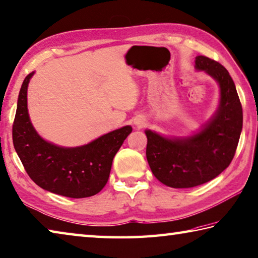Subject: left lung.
I'll use <instances>...</instances> for the list:
<instances>
[{
  "label": "left lung",
  "mask_w": 258,
  "mask_h": 258,
  "mask_svg": "<svg viewBox=\"0 0 258 258\" xmlns=\"http://www.w3.org/2000/svg\"><path fill=\"white\" fill-rule=\"evenodd\" d=\"M195 69L219 84L215 114L189 137L168 138L145 130L147 159L152 174L172 188L202 185L221 174L235 156L242 130L241 104L227 69L205 56H196Z\"/></svg>",
  "instance_id": "8db88e82"
}]
</instances>
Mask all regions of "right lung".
<instances>
[{
    "label": "right lung",
    "mask_w": 258,
    "mask_h": 258,
    "mask_svg": "<svg viewBox=\"0 0 258 258\" xmlns=\"http://www.w3.org/2000/svg\"><path fill=\"white\" fill-rule=\"evenodd\" d=\"M34 73L23 80L12 127L13 145L27 174L50 193L72 199L96 195L108 181L113 159L132 127L123 126L81 147L65 148L46 141L28 114L27 90Z\"/></svg>",
    "instance_id": "1"
}]
</instances>
